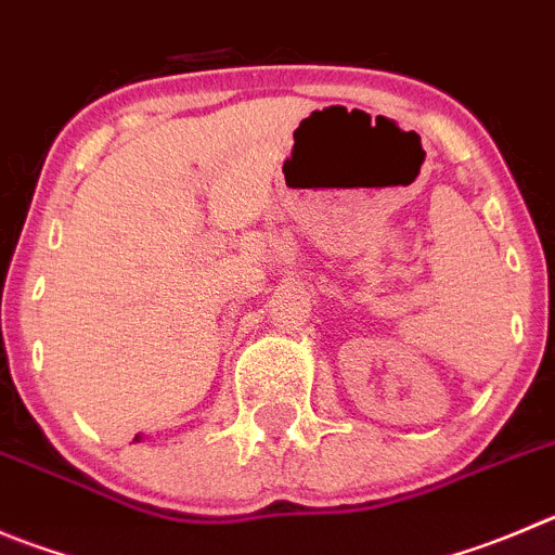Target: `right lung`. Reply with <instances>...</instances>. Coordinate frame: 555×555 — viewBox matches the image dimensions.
<instances>
[{
  "mask_svg": "<svg viewBox=\"0 0 555 555\" xmlns=\"http://www.w3.org/2000/svg\"><path fill=\"white\" fill-rule=\"evenodd\" d=\"M139 438H142V435H137V438H133V441H139Z\"/></svg>",
  "mask_w": 555,
  "mask_h": 555,
  "instance_id": "obj_1",
  "label": "right lung"
}]
</instances>
